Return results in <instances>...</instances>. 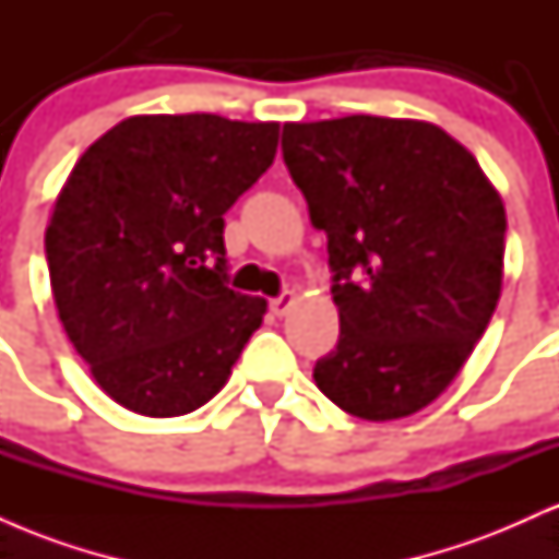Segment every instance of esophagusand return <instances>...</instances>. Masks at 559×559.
Segmentation results:
<instances>
[{"mask_svg": "<svg viewBox=\"0 0 559 559\" xmlns=\"http://www.w3.org/2000/svg\"><path fill=\"white\" fill-rule=\"evenodd\" d=\"M292 305H294V294L292 292H281L278 297L271 299V312L275 318H284L286 312L292 310Z\"/></svg>", "mask_w": 559, "mask_h": 559, "instance_id": "obj_1", "label": "esophagus"}]
</instances>
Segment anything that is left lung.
<instances>
[{
  "instance_id": "8db88e82",
  "label": "left lung",
  "mask_w": 559,
  "mask_h": 559,
  "mask_svg": "<svg viewBox=\"0 0 559 559\" xmlns=\"http://www.w3.org/2000/svg\"><path fill=\"white\" fill-rule=\"evenodd\" d=\"M281 150L329 236L342 323L312 378L355 418H407L454 381L493 316L502 199L460 141L423 120L286 123Z\"/></svg>"
}]
</instances>
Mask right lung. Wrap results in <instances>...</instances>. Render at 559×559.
I'll return each mask as SVG.
<instances>
[{
    "label": "right lung",
    "mask_w": 559,
    "mask_h": 559,
    "mask_svg": "<svg viewBox=\"0 0 559 559\" xmlns=\"http://www.w3.org/2000/svg\"><path fill=\"white\" fill-rule=\"evenodd\" d=\"M278 123L136 115L75 163L49 221L62 329L107 396L146 418L226 386L267 301L228 286L223 215L271 168Z\"/></svg>",
    "instance_id": "1"
}]
</instances>
